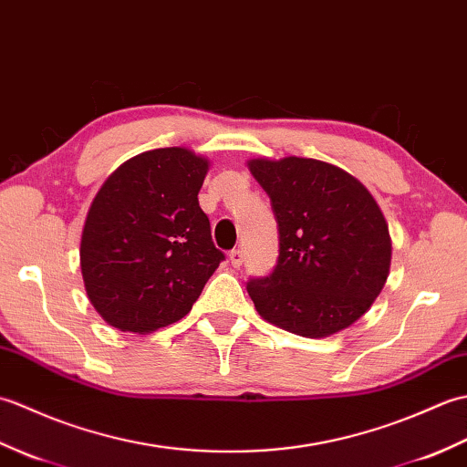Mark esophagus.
Instances as JSON below:
<instances>
[{"label": "esophagus", "instance_id": "1", "mask_svg": "<svg viewBox=\"0 0 467 467\" xmlns=\"http://www.w3.org/2000/svg\"><path fill=\"white\" fill-rule=\"evenodd\" d=\"M243 259H244V254H243L241 249H234V251L228 253V261H231L234 269H239V266L243 265Z\"/></svg>", "mask_w": 467, "mask_h": 467}]
</instances>
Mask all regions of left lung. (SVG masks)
I'll use <instances>...</instances> for the list:
<instances>
[{
	"mask_svg": "<svg viewBox=\"0 0 467 467\" xmlns=\"http://www.w3.org/2000/svg\"><path fill=\"white\" fill-rule=\"evenodd\" d=\"M271 198L279 259L246 283L256 311L295 335L319 339L353 325L389 275V228L371 192L315 158L249 161Z\"/></svg>",
	"mask_w": 467,
	"mask_h": 467,
	"instance_id": "8db88e82",
	"label": "left lung"
}]
</instances>
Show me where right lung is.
Listing matches in <instances>:
<instances>
[{
	"label": "right lung",
	"instance_id": "1",
	"mask_svg": "<svg viewBox=\"0 0 467 467\" xmlns=\"http://www.w3.org/2000/svg\"><path fill=\"white\" fill-rule=\"evenodd\" d=\"M206 172L192 150L156 148L118 166L98 191L80 266L108 325L146 335L181 321L224 261L198 204Z\"/></svg>",
	"mask_w": 467,
	"mask_h": 467
}]
</instances>
